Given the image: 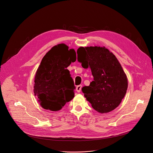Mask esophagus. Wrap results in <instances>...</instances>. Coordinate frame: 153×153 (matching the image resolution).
Segmentation results:
<instances>
[{"label": "esophagus", "mask_w": 153, "mask_h": 153, "mask_svg": "<svg viewBox=\"0 0 153 153\" xmlns=\"http://www.w3.org/2000/svg\"><path fill=\"white\" fill-rule=\"evenodd\" d=\"M81 89H82V85H78V86H77V87H76V91H77V92H78V93L80 92Z\"/></svg>", "instance_id": "1"}]
</instances>
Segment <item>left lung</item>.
<instances>
[{"label":"left lung","mask_w":153,"mask_h":153,"mask_svg":"<svg viewBox=\"0 0 153 153\" xmlns=\"http://www.w3.org/2000/svg\"><path fill=\"white\" fill-rule=\"evenodd\" d=\"M77 61L84 68H90L93 80L82 92L92 107L104 114L117 108L126 93L128 79L115 55L103 47L79 48Z\"/></svg>","instance_id":"1"}]
</instances>
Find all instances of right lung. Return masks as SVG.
<instances>
[{
  "label": "right lung",
  "instance_id": "right-lung-1",
  "mask_svg": "<svg viewBox=\"0 0 153 153\" xmlns=\"http://www.w3.org/2000/svg\"><path fill=\"white\" fill-rule=\"evenodd\" d=\"M76 60L75 51L65 44L53 46L43 58L35 77L34 93L45 109L59 110L74 98L76 87L66 68Z\"/></svg>",
  "mask_w": 153,
  "mask_h": 153
}]
</instances>
